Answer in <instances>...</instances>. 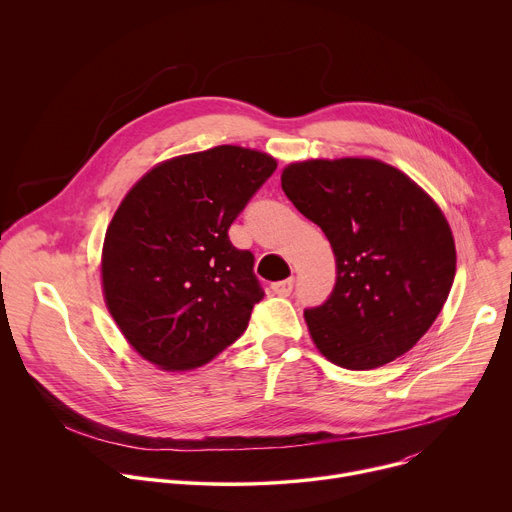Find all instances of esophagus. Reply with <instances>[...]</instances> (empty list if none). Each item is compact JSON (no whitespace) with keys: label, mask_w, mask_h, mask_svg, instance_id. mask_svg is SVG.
Instances as JSON below:
<instances>
[{"label":"esophagus","mask_w":512,"mask_h":512,"mask_svg":"<svg viewBox=\"0 0 512 512\" xmlns=\"http://www.w3.org/2000/svg\"><path fill=\"white\" fill-rule=\"evenodd\" d=\"M294 288V278H286V280H280V282H274L272 284V290L278 294V296H288Z\"/></svg>","instance_id":"1"}]
</instances>
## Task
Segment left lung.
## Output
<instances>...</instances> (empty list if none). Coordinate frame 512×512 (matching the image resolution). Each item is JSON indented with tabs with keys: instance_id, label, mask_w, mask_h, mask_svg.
<instances>
[{
	"instance_id": "1",
	"label": "left lung",
	"mask_w": 512,
	"mask_h": 512,
	"mask_svg": "<svg viewBox=\"0 0 512 512\" xmlns=\"http://www.w3.org/2000/svg\"><path fill=\"white\" fill-rule=\"evenodd\" d=\"M282 191L335 254L329 298L304 309L319 351L353 371L410 351L440 315L456 274L452 230L434 199L375 159L292 163Z\"/></svg>"
}]
</instances>
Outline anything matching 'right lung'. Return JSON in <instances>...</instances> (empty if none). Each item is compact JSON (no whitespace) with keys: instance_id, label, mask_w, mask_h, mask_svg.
I'll return each mask as SVG.
<instances>
[{"instance_id":"1","label":"right lung","mask_w":512,"mask_h":512,"mask_svg":"<svg viewBox=\"0 0 512 512\" xmlns=\"http://www.w3.org/2000/svg\"><path fill=\"white\" fill-rule=\"evenodd\" d=\"M274 169L270 155L222 145L157 165L123 199L102 246V290L147 361L199 367L248 329L264 288L228 230Z\"/></svg>"}]
</instances>
